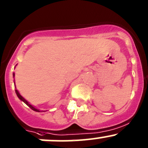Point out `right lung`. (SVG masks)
Returning <instances> with one entry per match:
<instances>
[{
	"label": "right lung",
	"instance_id": "add662e5",
	"mask_svg": "<svg viewBox=\"0 0 148 148\" xmlns=\"http://www.w3.org/2000/svg\"><path fill=\"white\" fill-rule=\"evenodd\" d=\"M14 76H15V74H14V73H13V77H14ZM14 80H15V79H14ZM14 84H15V82H14ZM15 92H16V94L17 97H18V98H19L20 100H21V101H23V102H24V103H25V104H27V106H28L30 108L32 109V110H34V111H36V112H44V111H46V110H42V111H41L40 110H39V109H38V108H36L34 107V106H33L32 105H31V104H30V103H29V102L27 101V100H25V99H24V97H23L22 96H21V95H20V93L18 92V90H16H16H15Z\"/></svg>",
	"mask_w": 148,
	"mask_h": 148
}]
</instances>
